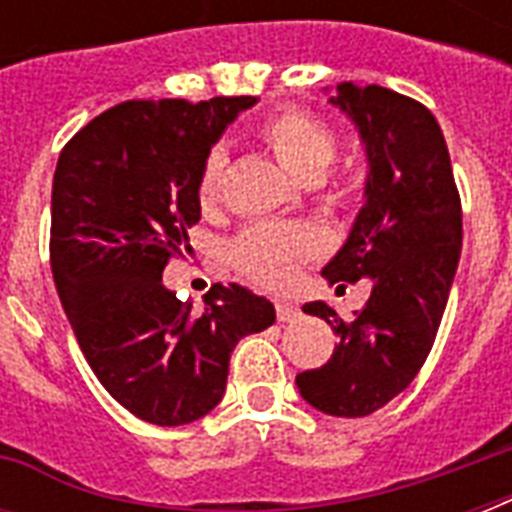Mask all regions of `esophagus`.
<instances>
[{
    "mask_svg": "<svg viewBox=\"0 0 512 512\" xmlns=\"http://www.w3.org/2000/svg\"><path fill=\"white\" fill-rule=\"evenodd\" d=\"M276 316H279V321H295L297 316H300V308L292 303H276Z\"/></svg>",
    "mask_w": 512,
    "mask_h": 512,
    "instance_id": "1",
    "label": "esophagus"
}]
</instances>
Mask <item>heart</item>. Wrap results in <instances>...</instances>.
<instances>
[{"label":"heart","mask_w":512,"mask_h":512,"mask_svg":"<svg viewBox=\"0 0 512 512\" xmlns=\"http://www.w3.org/2000/svg\"><path fill=\"white\" fill-rule=\"evenodd\" d=\"M260 135L276 159L284 164V170L308 183L324 177L337 156V138L332 127L300 108H284L279 114L268 116L260 127ZM225 164H228L225 148H209L201 162L199 185H196L201 207H215L220 199ZM319 252V233L305 225H252L231 244L236 268L247 279L268 289L289 287L297 279L300 265Z\"/></svg>","instance_id":"b5f03b06"}]
</instances>
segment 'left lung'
Instances as JSON below:
<instances>
[{"mask_svg":"<svg viewBox=\"0 0 512 512\" xmlns=\"http://www.w3.org/2000/svg\"><path fill=\"white\" fill-rule=\"evenodd\" d=\"M329 103L356 124L366 183L348 239L321 276L337 289L366 279L372 295L350 321L321 300L303 305L340 342L295 382L319 412L366 417L417 377L433 348L460 263L462 207L444 132L422 103L353 82L337 84Z\"/></svg>","mask_w":512,"mask_h":512,"instance_id":"obj_1","label":"left lung"}]
</instances>
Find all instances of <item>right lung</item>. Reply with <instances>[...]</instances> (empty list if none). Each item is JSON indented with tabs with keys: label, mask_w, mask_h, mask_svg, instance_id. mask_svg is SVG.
<instances>
[{
	"label": "right lung",
	"mask_w": 512,
	"mask_h": 512,
	"mask_svg": "<svg viewBox=\"0 0 512 512\" xmlns=\"http://www.w3.org/2000/svg\"><path fill=\"white\" fill-rule=\"evenodd\" d=\"M257 98L127 100L60 151L50 260L60 303L100 385L162 428L212 412L236 342L276 321L271 300L215 284L204 308L164 287L199 223L201 162Z\"/></svg>",
	"instance_id": "add662e5"
}]
</instances>
